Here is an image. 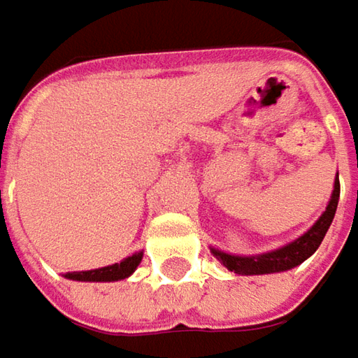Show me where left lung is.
<instances>
[{
	"mask_svg": "<svg viewBox=\"0 0 358 358\" xmlns=\"http://www.w3.org/2000/svg\"><path fill=\"white\" fill-rule=\"evenodd\" d=\"M338 196H341V182H338V174H336L334 190H332V196L328 200V206L322 213V217L314 222L302 237H298L296 241L287 243L280 249L267 251V253H262V255H249V257L229 255V253L219 251V249H210V251L229 271H235L239 275H263V273L287 271V269L306 262L320 247L326 231H328L330 222L334 219V213H336V206H338Z\"/></svg>",
	"mask_w": 358,
	"mask_h": 358,
	"instance_id": "8db88e82",
	"label": "left lung"
}]
</instances>
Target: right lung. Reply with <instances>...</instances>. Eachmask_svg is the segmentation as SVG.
Instances as JSON below:
<instances>
[{"instance_id":"add662e5","label":"right lung","mask_w":358,"mask_h":358,"mask_svg":"<svg viewBox=\"0 0 358 358\" xmlns=\"http://www.w3.org/2000/svg\"><path fill=\"white\" fill-rule=\"evenodd\" d=\"M143 253H134L131 257H125L121 263H113V265H107V267H101V269H91V271H69L64 273V278L74 280V282H119V280H125L129 278L136 267L141 263Z\"/></svg>"}]
</instances>
